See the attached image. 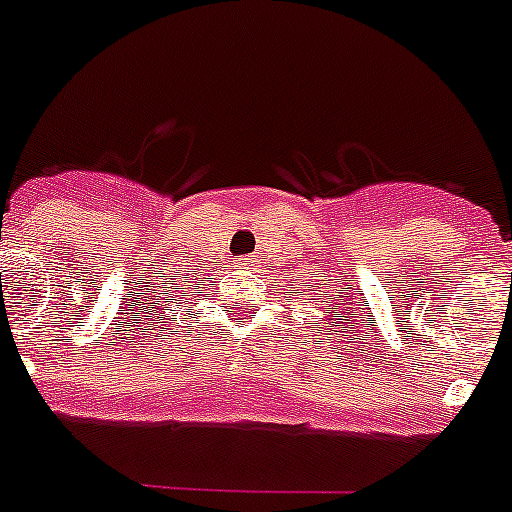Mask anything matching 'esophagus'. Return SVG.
Returning <instances> with one entry per match:
<instances>
[{
    "mask_svg": "<svg viewBox=\"0 0 512 512\" xmlns=\"http://www.w3.org/2000/svg\"><path fill=\"white\" fill-rule=\"evenodd\" d=\"M237 265H240L242 270H255L257 257L255 255H245V257H240V260H237Z\"/></svg>",
    "mask_w": 512,
    "mask_h": 512,
    "instance_id": "obj_1",
    "label": "esophagus"
}]
</instances>
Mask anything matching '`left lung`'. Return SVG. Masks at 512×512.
<instances>
[{
  "instance_id": "obj_1",
  "label": "left lung",
  "mask_w": 512,
  "mask_h": 512,
  "mask_svg": "<svg viewBox=\"0 0 512 512\" xmlns=\"http://www.w3.org/2000/svg\"><path fill=\"white\" fill-rule=\"evenodd\" d=\"M318 298H321V295H318ZM315 300V298H313ZM323 303H326V300H323ZM336 308H338V305H336ZM338 318H341V313H338ZM343 333H346V331H343Z\"/></svg>"
}]
</instances>
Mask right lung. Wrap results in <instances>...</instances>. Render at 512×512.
Wrapping results in <instances>:
<instances>
[{
  "instance_id": "obj_1",
  "label": "right lung",
  "mask_w": 512,
  "mask_h": 512,
  "mask_svg": "<svg viewBox=\"0 0 512 512\" xmlns=\"http://www.w3.org/2000/svg\"><path fill=\"white\" fill-rule=\"evenodd\" d=\"M166 303H169V300H166Z\"/></svg>"
}]
</instances>
